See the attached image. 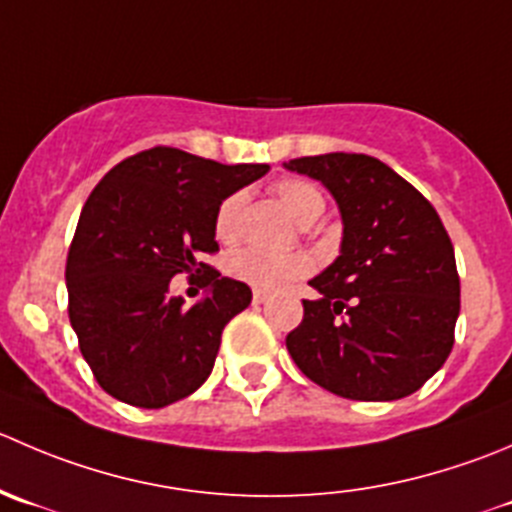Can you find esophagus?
<instances>
[{
	"instance_id": "esophagus-1",
	"label": "esophagus",
	"mask_w": 512,
	"mask_h": 512,
	"mask_svg": "<svg viewBox=\"0 0 512 512\" xmlns=\"http://www.w3.org/2000/svg\"><path fill=\"white\" fill-rule=\"evenodd\" d=\"M267 292H260V290H255L252 292V302H255V305H262V302H267Z\"/></svg>"
}]
</instances>
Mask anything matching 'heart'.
<instances>
[{
  "mask_svg": "<svg viewBox=\"0 0 512 512\" xmlns=\"http://www.w3.org/2000/svg\"><path fill=\"white\" fill-rule=\"evenodd\" d=\"M277 200L282 202L287 212L295 217L300 225H312L317 217L325 212V200H322L320 190L312 187L310 182L302 180H280L272 187ZM242 195L225 197L215 212V237L220 242H230L235 237L237 215H240ZM227 270L232 277L240 282H247L250 287L257 290H282L290 285L297 277L310 272V260L300 252H265L255 250V247H245V250L235 252L227 262Z\"/></svg>",
  "mask_w": 512,
  "mask_h": 512,
  "instance_id": "b5f03b06",
  "label": "heart"
}]
</instances>
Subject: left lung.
Returning <instances> with one entry per match:
<instances>
[{"label":"left lung","mask_w":512,"mask_h":512,"mask_svg":"<svg viewBox=\"0 0 512 512\" xmlns=\"http://www.w3.org/2000/svg\"><path fill=\"white\" fill-rule=\"evenodd\" d=\"M287 170L320 180L342 215L340 257L310 280L287 335L295 365L347 400H400L448 360L460 312L453 242L435 207L385 162L330 152Z\"/></svg>","instance_id":"obj_1"}]
</instances>
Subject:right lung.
<instances>
[{"label": "right lung", "mask_w": 512, "mask_h": 512, "mask_svg": "<svg viewBox=\"0 0 512 512\" xmlns=\"http://www.w3.org/2000/svg\"><path fill=\"white\" fill-rule=\"evenodd\" d=\"M267 170L152 147L99 180L79 215L64 277L69 322L104 393L157 410L210 377L222 330L250 305L252 290L202 255L220 250V202ZM182 271L208 287L192 308L169 297V280Z\"/></svg>", "instance_id": "1"}]
</instances>
